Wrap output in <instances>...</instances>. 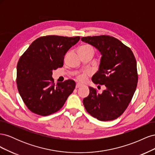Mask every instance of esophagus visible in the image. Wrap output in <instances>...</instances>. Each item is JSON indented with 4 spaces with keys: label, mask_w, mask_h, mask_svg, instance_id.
<instances>
[{
    "label": "esophagus",
    "mask_w": 155,
    "mask_h": 155,
    "mask_svg": "<svg viewBox=\"0 0 155 155\" xmlns=\"http://www.w3.org/2000/svg\"><path fill=\"white\" fill-rule=\"evenodd\" d=\"M81 86H82V85H81V84L77 83L76 85V88H79V87H81Z\"/></svg>",
    "instance_id": "34e87169"
}]
</instances>
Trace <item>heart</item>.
Here are the masks:
<instances>
[{"label": "heart", "mask_w": 155, "mask_h": 155, "mask_svg": "<svg viewBox=\"0 0 155 155\" xmlns=\"http://www.w3.org/2000/svg\"><path fill=\"white\" fill-rule=\"evenodd\" d=\"M81 50H87V49H92L93 50V48L91 47V46H88V45H85L82 46L81 48H80ZM90 75V72H83L82 74H79L78 76H77V79L80 82H84L87 80V79L88 78V76Z\"/></svg>", "instance_id": "1"}]
</instances>
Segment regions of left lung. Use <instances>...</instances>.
<instances>
[{"label":"left lung","mask_w":155,"mask_h":155,"mask_svg":"<svg viewBox=\"0 0 155 155\" xmlns=\"http://www.w3.org/2000/svg\"><path fill=\"white\" fill-rule=\"evenodd\" d=\"M81 40L94 46L101 58L98 71L92 78L94 83L104 85L101 94L89 87V95L83 99L87 111L100 121H110L122 114L137 87V61L132 50L109 35L88 36ZM100 86V85H99Z\"/></svg>","instance_id":"left-lung-1"}]
</instances>
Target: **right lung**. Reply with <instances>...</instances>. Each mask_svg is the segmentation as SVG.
Wrapping results in <instances>:
<instances>
[{
	"label": "right lung",
	"mask_w": 155,
	"mask_h": 155,
	"mask_svg": "<svg viewBox=\"0 0 155 155\" xmlns=\"http://www.w3.org/2000/svg\"><path fill=\"white\" fill-rule=\"evenodd\" d=\"M80 37L47 35L35 39L18 60L17 85L28 109L41 116L58 111L76 87L71 79L54 83L53 70L63 66L64 56Z\"/></svg>",
	"instance_id": "1"
}]
</instances>
